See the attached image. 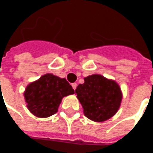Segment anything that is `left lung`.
<instances>
[{
	"label": "left lung",
	"mask_w": 153,
	"mask_h": 153,
	"mask_svg": "<svg viewBox=\"0 0 153 153\" xmlns=\"http://www.w3.org/2000/svg\"><path fill=\"white\" fill-rule=\"evenodd\" d=\"M74 93V90L65 79L47 74L28 84L25 97L30 112L38 117L45 118L57 112L64 97Z\"/></svg>",
	"instance_id": "1"
}]
</instances>
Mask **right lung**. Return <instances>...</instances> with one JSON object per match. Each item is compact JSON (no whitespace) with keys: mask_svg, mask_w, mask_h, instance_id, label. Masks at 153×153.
<instances>
[{"mask_svg":"<svg viewBox=\"0 0 153 153\" xmlns=\"http://www.w3.org/2000/svg\"><path fill=\"white\" fill-rule=\"evenodd\" d=\"M75 93L84 115L93 121H105L118 111L122 96L118 84L100 74H93L79 84Z\"/></svg>","mask_w":153,"mask_h":153,"instance_id":"obj_1","label":"right lung"}]
</instances>
